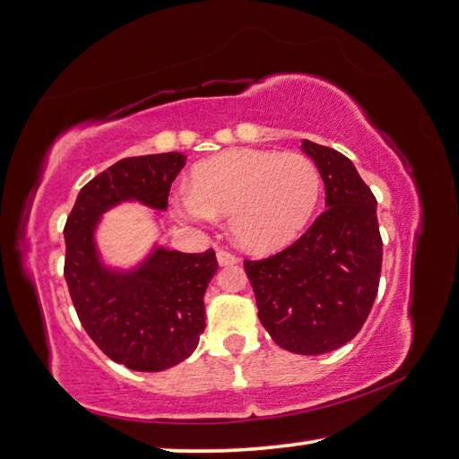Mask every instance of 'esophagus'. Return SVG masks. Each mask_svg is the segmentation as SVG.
Returning a JSON list of instances; mask_svg holds the SVG:
<instances>
[{
	"label": "esophagus",
	"instance_id": "34e87169",
	"mask_svg": "<svg viewBox=\"0 0 459 459\" xmlns=\"http://www.w3.org/2000/svg\"><path fill=\"white\" fill-rule=\"evenodd\" d=\"M217 264L220 266H234V264H238V258L228 250H217Z\"/></svg>",
	"mask_w": 459,
	"mask_h": 459
}]
</instances>
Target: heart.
Masks as SVG:
<instances>
[{
  "mask_svg": "<svg viewBox=\"0 0 459 459\" xmlns=\"http://www.w3.org/2000/svg\"><path fill=\"white\" fill-rule=\"evenodd\" d=\"M318 197V167L300 152L230 149L193 167L191 191L173 199V212L193 225L228 215L239 247L272 254L302 236Z\"/></svg>",
  "mask_w": 459,
  "mask_h": 459,
  "instance_id": "heart-1",
  "label": "heart"
}]
</instances>
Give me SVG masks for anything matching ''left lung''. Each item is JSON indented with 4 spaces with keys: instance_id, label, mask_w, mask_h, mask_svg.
Instances as JSON below:
<instances>
[{
    "instance_id": "left-lung-1",
    "label": "left lung",
    "mask_w": 459,
    "mask_h": 459,
    "mask_svg": "<svg viewBox=\"0 0 459 459\" xmlns=\"http://www.w3.org/2000/svg\"><path fill=\"white\" fill-rule=\"evenodd\" d=\"M325 181L326 209L276 255L244 262L260 323L278 347L325 355L365 325L379 288L383 242L377 199L342 152L302 141Z\"/></svg>"
}]
</instances>
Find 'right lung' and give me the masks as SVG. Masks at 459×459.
<instances>
[{"label": "right lung", "instance_id": "obj_1", "mask_svg": "<svg viewBox=\"0 0 459 459\" xmlns=\"http://www.w3.org/2000/svg\"><path fill=\"white\" fill-rule=\"evenodd\" d=\"M185 159L159 152L117 160L80 189L64 228V278L80 323L104 355L133 371H165L197 349L215 252L183 254L155 242L133 266H112L96 234L102 215L123 204L155 209L159 221Z\"/></svg>", "mask_w": 459, "mask_h": 459}]
</instances>
